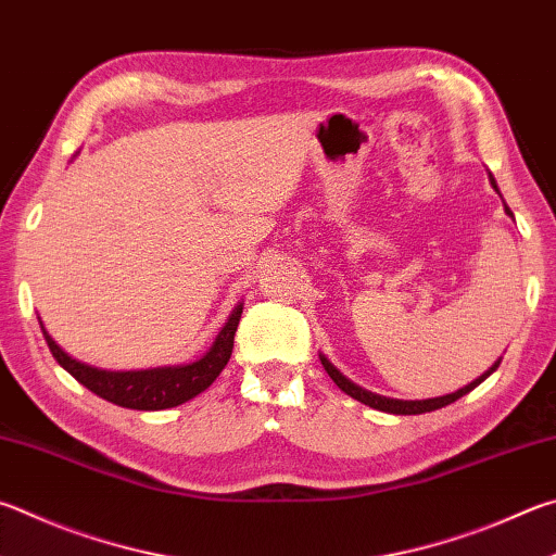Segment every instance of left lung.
Instances as JSON below:
<instances>
[{"mask_svg": "<svg viewBox=\"0 0 556 556\" xmlns=\"http://www.w3.org/2000/svg\"><path fill=\"white\" fill-rule=\"evenodd\" d=\"M489 181H491V187L496 189V194L501 197V191H498V185H496V179H493V175L489 173ZM503 208H506V214L513 218V211L506 206V201H503ZM516 220V218H513ZM320 357V365L326 367V371L330 375V379L338 383V387L348 393V396H352L355 401H359V403H365V406H369V408H377V410H383V413H393V416H420V413H430V410H438V408H445V406H450V403H454L457 399H462V396H467L469 391H473L479 387L481 381H486L493 371L498 369V365H501V357L493 362V365L483 371L481 377H477L473 381H469L467 387H462V389H457V391H452V393H445V396H435V399H418V401H403V399H389V396H381V393H375V391H367V389H362V387H357L355 381H350L345 375H342V371L332 365V362L326 357V355H318Z\"/></svg>", "mask_w": 556, "mask_h": 556, "instance_id": "1", "label": "left lung"}]
</instances>
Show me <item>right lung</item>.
I'll use <instances>...</instances> for the list:
<instances>
[{"instance_id":"right-lung-1","label":"right lung","mask_w":556,"mask_h":556,"mask_svg":"<svg viewBox=\"0 0 556 556\" xmlns=\"http://www.w3.org/2000/svg\"><path fill=\"white\" fill-rule=\"evenodd\" d=\"M240 313H243V304H238L230 311V316L216 336L214 345H211L199 359L187 362V365L130 371H109L85 365V362L70 357L67 352L50 338L43 320H40V330H43V338L50 352H53V357L58 359V365L70 371L83 387L97 393L99 399L116 403L121 408L165 410L199 396V393L206 391L211 383L216 381L220 371H224L230 359V352H233V338L240 323Z\"/></svg>"}]
</instances>
